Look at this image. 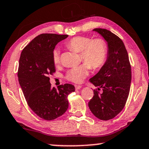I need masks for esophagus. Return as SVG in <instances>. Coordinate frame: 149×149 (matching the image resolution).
Returning <instances> with one entry per match:
<instances>
[{
  "mask_svg": "<svg viewBox=\"0 0 149 149\" xmlns=\"http://www.w3.org/2000/svg\"><path fill=\"white\" fill-rule=\"evenodd\" d=\"M82 88V86L81 85H75V88H76V90H79V89H80Z\"/></svg>",
  "mask_w": 149,
  "mask_h": 149,
  "instance_id": "esophagus-1",
  "label": "esophagus"
}]
</instances>
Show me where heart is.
I'll use <instances>...</instances> for the list:
<instances>
[{
	"label": "heart",
	"mask_w": 149,
	"mask_h": 149,
	"mask_svg": "<svg viewBox=\"0 0 149 149\" xmlns=\"http://www.w3.org/2000/svg\"><path fill=\"white\" fill-rule=\"evenodd\" d=\"M66 45L69 48L80 52L81 59L86 63L68 70L65 78L71 82H82L88 76L89 68H99L106 59L108 47L106 41L102 38L93 39L89 37L78 36L71 39ZM52 60L56 65L60 63V49L57 47L52 51Z\"/></svg>",
	"instance_id": "obj_1"
}]
</instances>
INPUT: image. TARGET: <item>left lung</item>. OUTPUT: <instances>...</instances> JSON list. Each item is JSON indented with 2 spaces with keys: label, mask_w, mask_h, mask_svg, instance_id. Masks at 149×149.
I'll return each mask as SVG.
<instances>
[{
  "label": "left lung",
  "mask_w": 149,
  "mask_h": 149,
  "mask_svg": "<svg viewBox=\"0 0 149 149\" xmlns=\"http://www.w3.org/2000/svg\"><path fill=\"white\" fill-rule=\"evenodd\" d=\"M108 45L106 63L89 81L97 90L88 102V107L99 119L110 120L121 112L127 100L132 71L127 52L118 36L106 29H95ZM101 90L100 92L99 90Z\"/></svg>",
  "instance_id": "1"
}]
</instances>
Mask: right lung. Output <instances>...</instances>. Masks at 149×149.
I'll return each instance as SVG.
<instances>
[{"label": "right lung", "mask_w": 149, "mask_h": 149, "mask_svg": "<svg viewBox=\"0 0 149 149\" xmlns=\"http://www.w3.org/2000/svg\"><path fill=\"white\" fill-rule=\"evenodd\" d=\"M67 35L45 33L33 39L22 52L17 76L29 106L39 117L52 120L62 116L69 106L70 84L52 88L48 75L55 72L52 51Z\"/></svg>", "instance_id": "add662e5"}]
</instances>
